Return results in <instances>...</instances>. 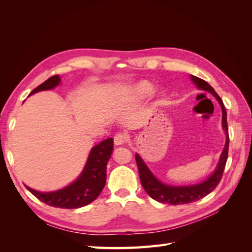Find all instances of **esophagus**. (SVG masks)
<instances>
[{"instance_id":"obj_1","label":"esophagus","mask_w":252,"mask_h":252,"mask_svg":"<svg viewBox=\"0 0 252 252\" xmlns=\"http://www.w3.org/2000/svg\"><path fill=\"white\" fill-rule=\"evenodd\" d=\"M127 141V135L124 133H118L117 135H114V144L117 146H120V145H124Z\"/></svg>"}]
</instances>
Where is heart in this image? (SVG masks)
Masks as SVG:
<instances>
[{
  "label": "heart",
  "mask_w": 252,
  "mask_h": 252,
  "mask_svg": "<svg viewBox=\"0 0 252 252\" xmlns=\"http://www.w3.org/2000/svg\"><path fill=\"white\" fill-rule=\"evenodd\" d=\"M155 90V86L148 81H140L128 90V93L121 97V105L133 104L140 102L144 98L148 97L152 94Z\"/></svg>",
  "instance_id": "heart-1"
}]
</instances>
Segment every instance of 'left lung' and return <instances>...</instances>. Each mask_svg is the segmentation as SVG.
Wrapping results in <instances>:
<instances>
[{
  "label": "left lung",
  "mask_w": 252,
  "mask_h": 252,
  "mask_svg": "<svg viewBox=\"0 0 252 252\" xmlns=\"http://www.w3.org/2000/svg\"><path fill=\"white\" fill-rule=\"evenodd\" d=\"M190 79L193 82L194 85L201 89L210 93L213 96L217 98L220 108H222V127L226 135L225 146L220 154V159L218 165L216 167L215 171H213L209 177L204 180L203 182L197 183L193 185H186V186H172L168 184H164L163 182L158 180L155 174L150 171L143 161V158L136 154L135 155V161L138 164L140 180L142 183V186L145 189L147 194L152 197V199L159 202V203H167L171 205H180V204H188L192 203L197 200L202 199V197L209 194L211 191L216 189L218 184L220 183V179L225 169V165L228 158V147H229V135H228V125H227V112L224 107L223 101L207 82L204 80L196 78L194 75H190Z\"/></svg>",
  "instance_id": "left-lung-1"
}]
</instances>
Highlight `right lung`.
Here are the masks:
<instances>
[{
  "mask_svg": "<svg viewBox=\"0 0 252 252\" xmlns=\"http://www.w3.org/2000/svg\"><path fill=\"white\" fill-rule=\"evenodd\" d=\"M60 75H53L40 86L33 89L29 95L43 90H50L60 85ZM113 151V139L109 138L91 148L85 166L77 180L66 187L50 192H41L25 187L43 203L52 207L74 209L94 202L102 192L106 184V170Z\"/></svg>",
  "mask_w": 252,
  "mask_h": 252,
  "instance_id": "add662e5",
  "label": "right lung"
}]
</instances>
